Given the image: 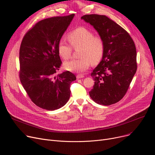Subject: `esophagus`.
Wrapping results in <instances>:
<instances>
[{
  "instance_id": "esophagus-1",
  "label": "esophagus",
  "mask_w": 155,
  "mask_h": 155,
  "mask_svg": "<svg viewBox=\"0 0 155 155\" xmlns=\"http://www.w3.org/2000/svg\"><path fill=\"white\" fill-rule=\"evenodd\" d=\"M84 75H77V79H80V78H84Z\"/></svg>"
}]
</instances>
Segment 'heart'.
I'll use <instances>...</instances> for the list:
<instances>
[{"label":"heart","instance_id":"1","mask_svg":"<svg viewBox=\"0 0 155 155\" xmlns=\"http://www.w3.org/2000/svg\"><path fill=\"white\" fill-rule=\"evenodd\" d=\"M68 38L70 44L63 39L60 40L58 51L64 60L69 59L73 48H81L80 59L72 60L64 63V67L68 71L82 73L90 67L91 63L96 64L101 61L104 52L102 39L94 36V32L84 27H80L69 33Z\"/></svg>","mask_w":155,"mask_h":155}]
</instances>
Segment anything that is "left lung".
<instances>
[{
  "mask_svg": "<svg viewBox=\"0 0 155 155\" xmlns=\"http://www.w3.org/2000/svg\"><path fill=\"white\" fill-rule=\"evenodd\" d=\"M81 19L95 29L104 44L102 59L91 73L95 83L89 95L98 104L117 103L126 94L137 70L134 43L124 29L107 16L87 14Z\"/></svg>",
  "mask_w": 155,
  "mask_h": 155,
  "instance_id": "left-lung-1",
  "label": "left lung"
}]
</instances>
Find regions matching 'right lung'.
<instances>
[{
  "mask_svg": "<svg viewBox=\"0 0 155 155\" xmlns=\"http://www.w3.org/2000/svg\"><path fill=\"white\" fill-rule=\"evenodd\" d=\"M74 14L37 22L24 35L19 50V78L37 106L54 110L67 104L70 84L76 80L69 71L56 74L62 63L58 45Z\"/></svg>",
  "mask_w": 155,
  "mask_h": 155,
  "instance_id": "right-lung-1",
  "label": "right lung"
}]
</instances>
